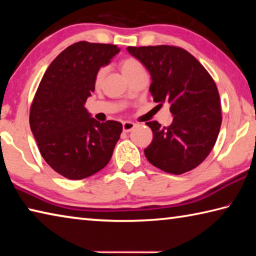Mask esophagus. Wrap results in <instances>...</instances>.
I'll return each instance as SVG.
<instances>
[{
	"label": "esophagus",
	"mask_w": 256,
	"mask_h": 256,
	"mask_svg": "<svg viewBox=\"0 0 256 256\" xmlns=\"http://www.w3.org/2000/svg\"><path fill=\"white\" fill-rule=\"evenodd\" d=\"M136 128V124L132 122H123V131L124 132H130Z\"/></svg>",
	"instance_id": "1"
}]
</instances>
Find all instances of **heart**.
<instances>
[{"instance_id":"heart-1","label":"heart","mask_w":256,"mask_h":256,"mask_svg":"<svg viewBox=\"0 0 256 256\" xmlns=\"http://www.w3.org/2000/svg\"><path fill=\"white\" fill-rule=\"evenodd\" d=\"M120 68H122L123 73L128 78L131 76L136 71L140 70V68H144V66H142V64L138 62V60L133 58H123L122 60H120ZM105 72H106V68H104V66L98 68L97 72H96V74H94V84H96V86L100 84V82L104 79V76H105Z\"/></svg>"}]
</instances>
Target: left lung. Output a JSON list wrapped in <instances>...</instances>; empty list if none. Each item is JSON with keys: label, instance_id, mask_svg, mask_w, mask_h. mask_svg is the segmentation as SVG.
<instances>
[{"label": "left lung", "instance_id": "8db88e82", "mask_svg": "<svg viewBox=\"0 0 256 256\" xmlns=\"http://www.w3.org/2000/svg\"><path fill=\"white\" fill-rule=\"evenodd\" d=\"M128 50L148 68L150 92L158 106L170 105L172 122L162 126L146 122L154 138L144 154L150 164L180 175L198 167L209 154L222 126L218 88L204 66L178 46H128Z\"/></svg>", "mask_w": 256, "mask_h": 256}]
</instances>
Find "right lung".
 I'll list each match as a JSON object with an SVG mask.
<instances>
[{"label":"right lung","mask_w":256,"mask_h":256,"mask_svg":"<svg viewBox=\"0 0 256 256\" xmlns=\"http://www.w3.org/2000/svg\"><path fill=\"white\" fill-rule=\"evenodd\" d=\"M118 52L112 44L74 42L50 64L34 94L30 128L42 158L66 178L82 180L102 170L120 140L122 124L98 122L84 108L97 70Z\"/></svg>","instance_id":"obj_1"}]
</instances>
